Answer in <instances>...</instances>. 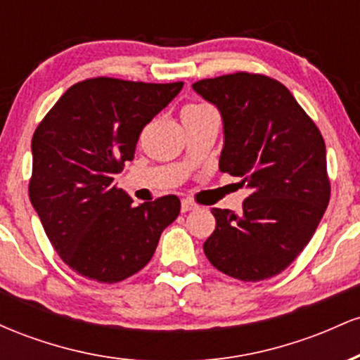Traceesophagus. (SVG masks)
Here are the masks:
<instances>
[{
    "mask_svg": "<svg viewBox=\"0 0 360 360\" xmlns=\"http://www.w3.org/2000/svg\"><path fill=\"white\" fill-rule=\"evenodd\" d=\"M196 208H198V206L194 205V203H191V201H188V200L181 201V212H183V213L193 212V210H196Z\"/></svg>",
    "mask_w": 360,
    "mask_h": 360,
    "instance_id": "esophagus-1",
    "label": "esophagus"
}]
</instances>
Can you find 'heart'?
I'll use <instances>...</instances> for the list:
<instances>
[{
    "label": "heart",
    "mask_w": 360,
    "mask_h": 360,
    "mask_svg": "<svg viewBox=\"0 0 360 360\" xmlns=\"http://www.w3.org/2000/svg\"><path fill=\"white\" fill-rule=\"evenodd\" d=\"M200 106H203V105H194V106H188V108H200Z\"/></svg>",
    "instance_id": "obj_1"
}]
</instances>
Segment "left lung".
<instances>
[{"label":"left lung","mask_w":360,"mask_h":360,"mask_svg":"<svg viewBox=\"0 0 360 360\" xmlns=\"http://www.w3.org/2000/svg\"><path fill=\"white\" fill-rule=\"evenodd\" d=\"M193 89L220 110V171L250 189L242 212L212 208L210 262L230 278L278 276L308 245L330 201L325 142L289 89L262 74L201 79Z\"/></svg>","instance_id":"left-lung-1"}]
</instances>
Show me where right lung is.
<instances>
[{
    "mask_svg": "<svg viewBox=\"0 0 360 360\" xmlns=\"http://www.w3.org/2000/svg\"><path fill=\"white\" fill-rule=\"evenodd\" d=\"M183 84L93 77L71 86L37 127L28 194L52 247L77 274L106 284L130 278L179 214L174 194L134 206L113 181Z\"/></svg>",
    "mask_w": 360,
    "mask_h": 360,
    "instance_id": "add662e5",
    "label": "right lung"
}]
</instances>
